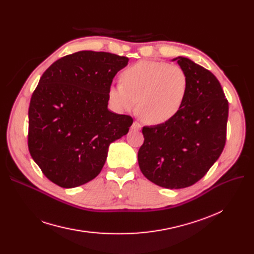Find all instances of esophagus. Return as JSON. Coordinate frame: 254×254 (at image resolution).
Listing matches in <instances>:
<instances>
[{"instance_id": "esophagus-1", "label": "esophagus", "mask_w": 254, "mask_h": 254, "mask_svg": "<svg viewBox=\"0 0 254 254\" xmlns=\"http://www.w3.org/2000/svg\"><path fill=\"white\" fill-rule=\"evenodd\" d=\"M141 127H142V126L138 122H134V124L131 125V129L132 130H140Z\"/></svg>"}]
</instances>
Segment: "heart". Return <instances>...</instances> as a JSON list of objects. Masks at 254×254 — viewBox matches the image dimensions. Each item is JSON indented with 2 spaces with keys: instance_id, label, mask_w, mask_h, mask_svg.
Returning <instances> with one entry per match:
<instances>
[{
  "instance_id": "1",
  "label": "heart",
  "mask_w": 254,
  "mask_h": 254,
  "mask_svg": "<svg viewBox=\"0 0 254 254\" xmlns=\"http://www.w3.org/2000/svg\"><path fill=\"white\" fill-rule=\"evenodd\" d=\"M188 76L181 66L164 62L142 61L122 74V83L110 87L109 98L120 111H134L150 125L164 124L174 117L188 91Z\"/></svg>"
}]
</instances>
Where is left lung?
<instances>
[{
  "label": "left lung",
  "mask_w": 254,
  "mask_h": 254,
  "mask_svg": "<svg viewBox=\"0 0 254 254\" xmlns=\"http://www.w3.org/2000/svg\"><path fill=\"white\" fill-rule=\"evenodd\" d=\"M189 86L181 109L168 122L144 127L138 152L143 175L165 189L189 188L202 179L220 156L226 140L229 102L209 70L178 57Z\"/></svg>",
  "instance_id": "left-lung-1"
}]
</instances>
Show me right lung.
<instances>
[{"mask_svg": "<svg viewBox=\"0 0 254 254\" xmlns=\"http://www.w3.org/2000/svg\"><path fill=\"white\" fill-rule=\"evenodd\" d=\"M128 59L83 50L53 63L33 92L30 153L53 183L73 189L96 178L109 145L127 135L132 118L108 109L114 76Z\"/></svg>", "mask_w": 254, "mask_h": 254, "instance_id": "add662e5", "label": "right lung"}]
</instances>
